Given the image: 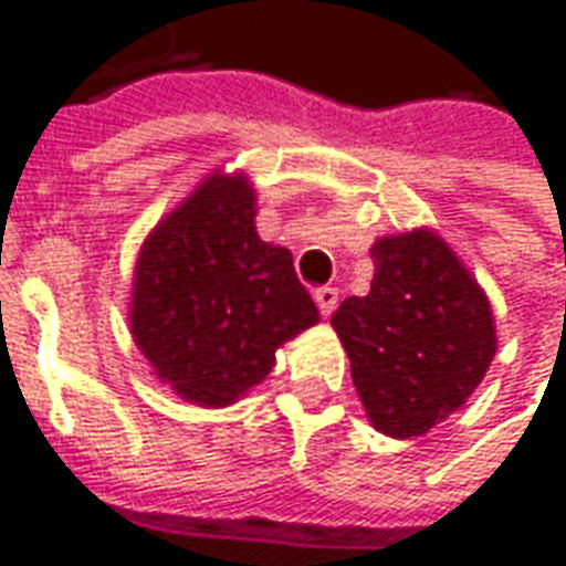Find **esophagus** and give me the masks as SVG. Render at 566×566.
Wrapping results in <instances>:
<instances>
[{"instance_id":"obj_1","label":"esophagus","mask_w":566,"mask_h":566,"mask_svg":"<svg viewBox=\"0 0 566 566\" xmlns=\"http://www.w3.org/2000/svg\"><path fill=\"white\" fill-rule=\"evenodd\" d=\"M315 303H318L321 315L331 318L333 312H336V306H339V291H336V287H318V291H315Z\"/></svg>"}]
</instances>
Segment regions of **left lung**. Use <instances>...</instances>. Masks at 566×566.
I'll return each mask as SVG.
<instances>
[{
  "instance_id": "8db88e82",
  "label": "left lung",
  "mask_w": 566,
  "mask_h": 566,
  "mask_svg": "<svg viewBox=\"0 0 566 566\" xmlns=\"http://www.w3.org/2000/svg\"><path fill=\"white\" fill-rule=\"evenodd\" d=\"M367 296L331 318L352 360L369 424L385 437H424L482 385L497 324L482 284L430 227L379 235Z\"/></svg>"
}]
</instances>
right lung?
<instances>
[{
  "label": "right lung",
  "mask_w": 566,
  "mask_h": 566,
  "mask_svg": "<svg viewBox=\"0 0 566 566\" xmlns=\"http://www.w3.org/2000/svg\"><path fill=\"white\" fill-rule=\"evenodd\" d=\"M242 169H211L145 235L129 287V333L150 376L185 403L221 409L275 367V352L318 324L282 245L258 235Z\"/></svg>",
  "instance_id": "1"
}]
</instances>
